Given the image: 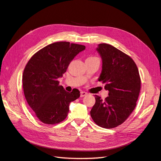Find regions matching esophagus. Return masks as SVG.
Instances as JSON below:
<instances>
[{
	"label": "esophagus",
	"mask_w": 161,
	"mask_h": 161,
	"mask_svg": "<svg viewBox=\"0 0 161 161\" xmlns=\"http://www.w3.org/2000/svg\"><path fill=\"white\" fill-rule=\"evenodd\" d=\"M87 95V92H85V91H81L80 92V97H85V95Z\"/></svg>",
	"instance_id": "obj_1"
}]
</instances>
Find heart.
<instances>
[{"instance_id": "obj_1", "label": "heart", "mask_w": 161, "mask_h": 161, "mask_svg": "<svg viewBox=\"0 0 161 161\" xmlns=\"http://www.w3.org/2000/svg\"><path fill=\"white\" fill-rule=\"evenodd\" d=\"M87 59H98V58H96V57H90L89 58H87ZM99 60V59H98Z\"/></svg>"}]
</instances>
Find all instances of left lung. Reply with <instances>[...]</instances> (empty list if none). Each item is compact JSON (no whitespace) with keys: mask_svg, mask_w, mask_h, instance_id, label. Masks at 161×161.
<instances>
[{"mask_svg":"<svg viewBox=\"0 0 161 161\" xmlns=\"http://www.w3.org/2000/svg\"><path fill=\"white\" fill-rule=\"evenodd\" d=\"M97 50L103 60L99 81L105 83L109 96L103 100L95 95L91 116L100 127L114 128L123 124L135 109L140 76L132 58L123 52L107 43H100Z\"/></svg>","mask_w":161,"mask_h":161,"instance_id":"obj_1","label":"left lung"}]
</instances>
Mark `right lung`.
Segmentation results:
<instances>
[{"label":"right lung","mask_w":161,"mask_h":161,"mask_svg":"<svg viewBox=\"0 0 161 161\" xmlns=\"http://www.w3.org/2000/svg\"><path fill=\"white\" fill-rule=\"evenodd\" d=\"M85 46L58 42L37 52L28 61L23 73V86L26 101L42 123L57 124L64 121L69 104L80 97V91L71 92L59 85L58 78L66 72L70 62Z\"/></svg>","instance_id":"1"}]
</instances>
